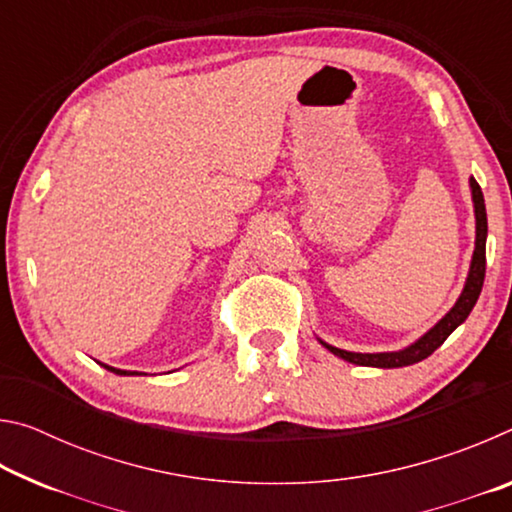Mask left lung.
Masks as SVG:
<instances>
[{"label":"left lung","instance_id":"1","mask_svg":"<svg viewBox=\"0 0 512 512\" xmlns=\"http://www.w3.org/2000/svg\"><path fill=\"white\" fill-rule=\"evenodd\" d=\"M470 187H472V201H474V216H476V244H474V255H472V266H470V275H467L465 289L461 293V298L456 300V305L449 309V314L440 320L436 327H431L422 339L415 341L409 348H404L400 352H379V354H361V352H348V350H339L332 348V345L323 343L325 348L350 363H357V366H372V368H402V366H411V363H418L422 359H427L429 354L436 352L440 345L447 341V336L454 332V329L465 323V318L470 316V311L474 309L476 300H479V293L483 289V277H485V237H488V216H485V201H483V192L479 183L474 178H470Z\"/></svg>","mask_w":512,"mask_h":512}]
</instances>
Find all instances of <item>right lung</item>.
<instances>
[{
    "label": "right lung",
    "mask_w": 512,
    "mask_h": 512,
    "mask_svg": "<svg viewBox=\"0 0 512 512\" xmlns=\"http://www.w3.org/2000/svg\"><path fill=\"white\" fill-rule=\"evenodd\" d=\"M103 366V363H101ZM106 370H110V372H115V375H137V372H128V370H119V368H112V366H103Z\"/></svg>",
    "instance_id": "right-lung-1"
}]
</instances>
